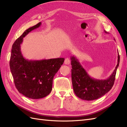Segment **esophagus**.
I'll list each match as a JSON object with an SVG mask.
<instances>
[{
	"label": "esophagus",
	"instance_id": "esophagus-1",
	"mask_svg": "<svg viewBox=\"0 0 127 127\" xmlns=\"http://www.w3.org/2000/svg\"><path fill=\"white\" fill-rule=\"evenodd\" d=\"M64 64H70V59H69V58H66L65 59V60H64Z\"/></svg>",
	"mask_w": 127,
	"mask_h": 127
}]
</instances>
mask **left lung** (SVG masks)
Masks as SVG:
<instances>
[{
    "instance_id": "obj_1",
    "label": "left lung",
    "mask_w": 127,
    "mask_h": 127,
    "mask_svg": "<svg viewBox=\"0 0 127 127\" xmlns=\"http://www.w3.org/2000/svg\"><path fill=\"white\" fill-rule=\"evenodd\" d=\"M104 32L109 34L105 31ZM118 53V64L116 68L109 78L105 79H96L91 77L78 59L74 56H71L72 84L77 96L84 100L92 101L100 98L110 91L114 84L120 63V56Z\"/></svg>"
}]
</instances>
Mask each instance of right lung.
I'll return each mask as SVG.
<instances>
[{
	"label": "right lung",
	"instance_id": "add662e5",
	"mask_svg": "<svg viewBox=\"0 0 127 127\" xmlns=\"http://www.w3.org/2000/svg\"><path fill=\"white\" fill-rule=\"evenodd\" d=\"M41 22L25 31L12 46L9 66L15 85L20 93L32 99L48 95L52 91L53 79L64 63L63 58L29 60L23 56L21 44L32 31L39 28Z\"/></svg>",
	"mask_w": 127,
	"mask_h": 127
}]
</instances>
